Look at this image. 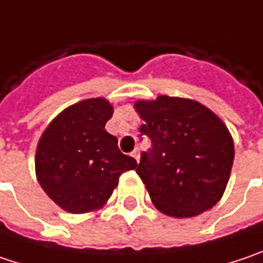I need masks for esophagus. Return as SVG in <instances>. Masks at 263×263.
Here are the masks:
<instances>
[{"mask_svg": "<svg viewBox=\"0 0 263 263\" xmlns=\"http://www.w3.org/2000/svg\"><path fill=\"white\" fill-rule=\"evenodd\" d=\"M131 155H132V158H134L137 162L140 161V150H138V148H134V152H132Z\"/></svg>", "mask_w": 263, "mask_h": 263, "instance_id": "esophagus-1", "label": "esophagus"}]
</instances>
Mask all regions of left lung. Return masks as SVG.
Returning a JSON list of instances; mask_svg holds the SVG:
<instances>
[{"label":"left lung","instance_id":"obj_1","mask_svg":"<svg viewBox=\"0 0 263 263\" xmlns=\"http://www.w3.org/2000/svg\"><path fill=\"white\" fill-rule=\"evenodd\" d=\"M135 111L153 148L141 153L137 174L161 213L184 219L214 207L234 163V140L222 119L189 98L138 100Z\"/></svg>","mask_w":263,"mask_h":263}]
</instances>
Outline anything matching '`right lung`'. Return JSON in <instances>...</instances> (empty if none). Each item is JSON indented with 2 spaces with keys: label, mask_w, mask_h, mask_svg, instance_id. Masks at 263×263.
I'll list each match as a JSON object with an SVG mask.
<instances>
[{
  "label": "right lung",
  "mask_w": 263,
  "mask_h": 263,
  "mask_svg": "<svg viewBox=\"0 0 263 263\" xmlns=\"http://www.w3.org/2000/svg\"><path fill=\"white\" fill-rule=\"evenodd\" d=\"M113 105L89 98L62 110L41 134L35 150V176L58 207L85 214L105 205L119 177L137 168L117 138L105 131Z\"/></svg>",
  "instance_id": "obj_1"
}]
</instances>
